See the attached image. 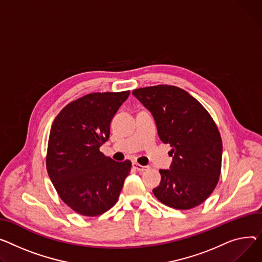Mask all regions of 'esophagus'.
Masks as SVG:
<instances>
[{"label": "esophagus", "instance_id": "34e87169", "mask_svg": "<svg viewBox=\"0 0 262 262\" xmlns=\"http://www.w3.org/2000/svg\"><path fill=\"white\" fill-rule=\"evenodd\" d=\"M133 167H134L135 169L139 170V171H144V170L148 169V166L141 165V164H139V163H137V162H133Z\"/></svg>", "mask_w": 262, "mask_h": 262}]
</instances>
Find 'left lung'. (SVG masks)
I'll use <instances>...</instances> for the list:
<instances>
[{"label":"left lung","instance_id":"8db88e82","mask_svg":"<svg viewBox=\"0 0 262 262\" xmlns=\"http://www.w3.org/2000/svg\"><path fill=\"white\" fill-rule=\"evenodd\" d=\"M133 95L152 115L160 140L171 146L170 167L159 170L154 195L177 210L198 206L213 193L221 172L222 141L213 118L177 86H149Z\"/></svg>","mask_w":262,"mask_h":262}]
</instances>
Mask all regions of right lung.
<instances>
[{"label": "right lung", "mask_w": 262, "mask_h": 262, "mask_svg": "<svg viewBox=\"0 0 262 262\" xmlns=\"http://www.w3.org/2000/svg\"><path fill=\"white\" fill-rule=\"evenodd\" d=\"M129 96L94 93L73 101L51 125L46 156L48 176L75 212L99 216L118 201L132 162H117L99 150L110 138L111 121Z\"/></svg>", "instance_id": "right-lung-1"}]
</instances>
